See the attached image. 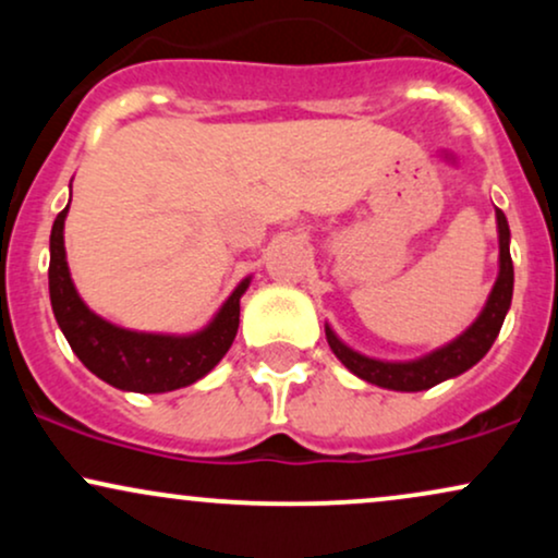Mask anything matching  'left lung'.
<instances>
[{"label": "left lung", "instance_id": "obj_1", "mask_svg": "<svg viewBox=\"0 0 558 558\" xmlns=\"http://www.w3.org/2000/svg\"><path fill=\"white\" fill-rule=\"evenodd\" d=\"M498 220V278L496 286H493L488 304L480 312L475 323L466 328L457 341L440 345L433 354L422 356V360L414 362H380L369 360V356L360 354V351L349 349L343 341H338V336L330 328H325V336H328V343L332 354L341 360L345 367L351 369L362 380L373 383V386L390 388V390H427L438 383L448 380V377H457L466 373L472 364H477L488 354V349L496 341L498 330H501L506 312L511 306V291H514V265H511L509 254V222L501 209H496Z\"/></svg>", "mask_w": 558, "mask_h": 558}]
</instances>
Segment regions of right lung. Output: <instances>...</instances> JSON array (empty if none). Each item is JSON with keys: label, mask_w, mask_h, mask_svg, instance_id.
<instances>
[{"label": "right lung", "mask_w": 558, "mask_h": 558, "mask_svg": "<svg viewBox=\"0 0 558 558\" xmlns=\"http://www.w3.org/2000/svg\"><path fill=\"white\" fill-rule=\"evenodd\" d=\"M70 207V204H68ZM68 207L57 215L49 239V296L70 349L96 377L110 386L133 393H165L191 386L204 377L228 354L239 332L241 296L248 278L230 293L222 310L204 330L191 336H159L118 328L83 304L65 259V217Z\"/></svg>", "instance_id": "right-lung-1"}]
</instances>
